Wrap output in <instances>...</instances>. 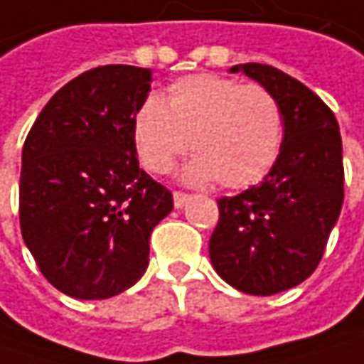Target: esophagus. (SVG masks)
Masks as SVG:
<instances>
[{
    "label": "esophagus",
    "instance_id": "34e87169",
    "mask_svg": "<svg viewBox=\"0 0 364 364\" xmlns=\"http://www.w3.org/2000/svg\"><path fill=\"white\" fill-rule=\"evenodd\" d=\"M190 194H186V192H180V190H176L174 192V206L176 208H182L184 204L188 203Z\"/></svg>",
    "mask_w": 364,
    "mask_h": 364
}]
</instances>
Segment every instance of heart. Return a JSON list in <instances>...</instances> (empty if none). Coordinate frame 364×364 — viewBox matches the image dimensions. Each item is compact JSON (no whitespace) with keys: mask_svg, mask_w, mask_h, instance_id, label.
<instances>
[{"mask_svg":"<svg viewBox=\"0 0 364 364\" xmlns=\"http://www.w3.org/2000/svg\"><path fill=\"white\" fill-rule=\"evenodd\" d=\"M133 144L144 168L166 174L192 146L184 180L249 188L272 172L284 146V111L273 92L217 75H190L151 95L133 117Z\"/></svg>","mask_w":364,"mask_h":364,"instance_id":"heart-1","label":"heart"}]
</instances>
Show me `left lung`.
Instances as JSON below:
<instances>
[{
	"mask_svg": "<svg viewBox=\"0 0 364 364\" xmlns=\"http://www.w3.org/2000/svg\"><path fill=\"white\" fill-rule=\"evenodd\" d=\"M239 70L279 101L284 146L261 184L218 198L208 253L229 286L272 296L308 279L324 255L344 200L343 141L332 109L300 80L269 64Z\"/></svg>",
	"mask_w": 364,
	"mask_h": 364,
	"instance_id": "8db88e82",
	"label": "left lung"
}]
</instances>
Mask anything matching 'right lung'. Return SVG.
Wrapping results in <instances>:
<instances>
[{
	"instance_id": "add662e5",
	"label": "right lung",
	"mask_w": 364,
	"mask_h": 364,
	"mask_svg": "<svg viewBox=\"0 0 364 364\" xmlns=\"http://www.w3.org/2000/svg\"><path fill=\"white\" fill-rule=\"evenodd\" d=\"M151 70L91 68L50 99L21 151V237L42 275L78 300H107L146 273L172 192L139 168L133 117Z\"/></svg>"
}]
</instances>
